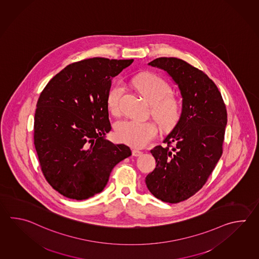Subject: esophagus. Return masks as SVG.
I'll use <instances>...</instances> for the list:
<instances>
[{"instance_id": "esophagus-1", "label": "esophagus", "mask_w": 259, "mask_h": 259, "mask_svg": "<svg viewBox=\"0 0 259 259\" xmlns=\"http://www.w3.org/2000/svg\"><path fill=\"white\" fill-rule=\"evenodd\" d=\"M142 154V151H140V150H138V149H133L132 150V155L133 156H135V157H138V156H140Z\"/></svg>"}]
</instances>
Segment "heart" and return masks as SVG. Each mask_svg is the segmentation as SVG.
I'll return each instance as SVG.
<instances>
[{
  "mask_svg": "<svg viewBox=\"0 0 259 259\" xmlns=\"http://www.w3.org/2000/svg\"><path fill=\"white\" fill-rule=\"evenodd\" d=\"M135 88L151 104V114L164 130H170L181 118V104L171 95L169 84L156 74L144 73L133 80ZM124 93L123 84L116 83L107 95V105L111 113L120 111V101ZM158 127L153 121L122 120L115 125V135L119 141L133 148H144L158 136Z\"/></svg>",
  "mask_w": 259,
  "mask_h": 259,
  "instance_id": "1",
  "label": "heart"
}]
</instances>
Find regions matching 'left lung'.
<instances>
[{"label":"left lung","instance_id":"1","mask_svg":"<svg viewBox=\"0 0 259 259\" xmlns=\"http://www.w3.org/2000/svg\"><path fill=\"white\" fill-rule=\"evenodd\" d=\"M148 64L166 71L183 97L179 121L165 138L166 147L151 150L157 165L146 177L155 197L176 204L200 190L222 157L227 111L220 90L203 71L175 57Z\"/></svg>","mask_w":259,"mask_h":259}]
</instances>
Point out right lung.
Masks as SVG:
<instances>
[{
  "mask_svg": "<svg viewBox=\"0 0 259 259\" xmlns=\"http://www.w3.org/2000/svg\"><path fill=\"white\" fill-rule=\"evenodd\" d=\"M133 62L96 57L73 63L40 93L34 145L45 179L61 195L84 200L101 193L114 166L131 156L127 146L105 136L111 130V80Z\"/></svg>",
  "mask_w": 259,
  "mask_h": 259,
  "instance_id": "1",
  "label": "right lung"
}]
</instances>
